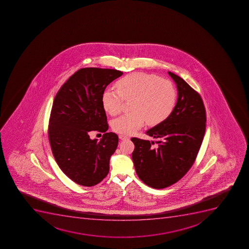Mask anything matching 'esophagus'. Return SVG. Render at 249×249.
I'll return each mask as SVG.
<instances>
[{"mask_svg":"<svg viewBox=\"0 0 249 249\" xmlns=\"http://www.w3.org/2000/svg\"><path fill=\"white\" fill-rule=\"evenodd\" d=\"M119 138L121 139V141H125V140H128V136H125V135H119Z\"/></svg>","mask_w":249,"mask_h":249,"instance_id":"esophagus-1","label":"esophagus"}]
</instances>
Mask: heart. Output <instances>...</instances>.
<instances>
[{
    "instance_id": "obj_1",
    "label": "heart",
    "mask_w": 249,
    "mask_h": 249,
    "mask_svg": "<svg viewBox=\"0 0 249 249\" xmlns=\"http://www.w3.org/2000/svg\"><path fill=\"white\" fill-rule=\"evenodd\" d=\"M116 89L107 88L102 94L105 110L112 116L119 114L124 101H130V113L113 122V129L129 135L141 128L147 121L157 125L168 118L175 108L177 91L171 81L155 74L133 73L116 82Z\"/></svg>"
}]
</instances>
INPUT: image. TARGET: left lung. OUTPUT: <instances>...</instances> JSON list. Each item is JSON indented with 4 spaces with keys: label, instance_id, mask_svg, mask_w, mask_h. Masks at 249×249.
Returning <instances> with one entry per match:
<instances>
[{
    "label": "left lung",
    "instance_id": "8db88e82",
    "mask_svg": "<svg viewBox=\"0 0 249 249\" xmlns=\"http://www.w3.org/2000/svg\"><path fill=\"white\" fill-rule=\"evenodd\" d=\"M177 86L178 100L167 120L147 130L158 139L154 142L131 139L136 172L141 181L155 189L173 185L188 172L195 162L206 132V108L201 96L179 76L168 71Z\"/></svg>",
    "mask_w": 249,
    "mask_h": 249
}]
</instances>
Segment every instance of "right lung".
Instances as JSON below:
<instances>
[{
	"label": "right lung",
	"instance_id": "1",
	"mask_svg": "<svg viewBox=\"0 0 249 249\" xmlns=\"http://www.w3.org/2000/svg\"><path fill=\"white\" fill-rule=\"evenodd\" d=\"M122 74L114 69L82 68L67 79L54 97L48 125L52 154L63 173L81 186H95L109 171L118 136L106 132L108 125L102 94ZM92 130L105 133L101 141L89 138Z\"/></svg>",
	"mask_w": 249,
	"mask_h": 249
}]
</instances>
